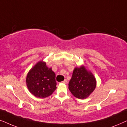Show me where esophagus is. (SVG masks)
Instances as JSON below:
<instances>
[{
    "instance_id": "obj_1",
    "label": "esophagus",
    "mask_w": 127,
    "mask_h": 127,
    "mask_svg": "<svg viewBox=\"0 0 127 127\" xmlns=\"http://www.w3.org/2000/svg\"><path fill=\"white\" fill-rule=\"evenodd\" d=\"M67 82V80H66V79L64 80L63 81H62V83H64V84H66Z\"/></svg>"
}]
</instances>
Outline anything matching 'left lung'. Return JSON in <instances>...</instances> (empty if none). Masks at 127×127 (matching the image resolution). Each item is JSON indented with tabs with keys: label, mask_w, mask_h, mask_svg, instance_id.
Instances as JSON below:
<instances>
[{
	"label": "left lung",
	"mask_w": 127,
	"mask_h": 127,
	"mask_svg": "<svg viewBox=\"0 0 127 127\" xmlns=\"http://www.w3.org/2000/svg\"><path fill=\"white\" fill-rule=\"evenodd\" d=\"M96 80L91 71L84 65L76 67L69 83V90L76 98L84 99L94 91Z\"/></svg>",
	"instance_id": "1"
}]
</instances>
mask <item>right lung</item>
I'll use <instances>...</instances> for the list:
<instances>
[{"label":"right lung","instance_id":"obj_1","mask_svg":"<svg viewBox=\"0 0 127 127\" xmlns=\"http://www.w3.org/2000/svg\"><path fill=\"white\" fill-rule=\"evenodd\" d=\"M26 83L29 92L39 98L50 96L57 88L55 73L43 61H40L30 69Z\"/></svg>","mask_w":127,"mask_h":127}]
</instances>
